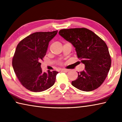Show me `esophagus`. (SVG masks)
Returning a JSON list of instances; mask_svg holds the SVG:
<instances>
[{
  "label": "esophagus",
  "mask_w": 122,
  "mask_h": 122,
  "mask_svg": "<svg viewBox=\"0 0 122 122\" xmlns=\"http://www.w3.org/2000/svg\"><path fill=\"white\" fill-rule=\"evenodd\" d=\"M61 71H64V72H68V71H69V70L67 69H65V68H62V69H61Z\"/></svg>",
  "instance_id": "esophagus-1"
}]
</instances>
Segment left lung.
<instances>
[{
    "label": "left lung",
    "instance_id": "1",
    "mask_svg": "<svg viewBox=\"0 0 122 122\" xmlns=\"http://www.w3.org/2000/svg\"><path fill=\"white\" fill-rule=\"evenodd\" d=\"M59 34L73 45L77 57L85 65V69L78 72V77L71 82L72 85L84 92L98 88L106 78L111 64L104 41L85 28L63 29Z\"/></svg>",
    "mask_w": 122,
    "mask_h": 122
}]
</instances>
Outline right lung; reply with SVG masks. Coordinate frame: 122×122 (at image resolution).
<instances>
[{
    "label": "right lung",
    "instance_id": "right-lung-1",
    "mask_svg": "<svg viewBox=\"0 0 122 122\" xmlns=\"http://www.w3.org/2000/svg\"><path fill=\"white\" fill-rule=\"evenodd\" d=\"M57 30L36 32L26 37L18 44L12 60V66L19 81L25 88L33 92L48 89L55 83L56 71H42V60L49 42Z\"/></svg>",
    "mask_w": 122,
    "mask_h": 122
}]
</instances>
